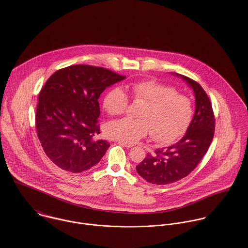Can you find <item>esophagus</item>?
I'll return each instance as SVG.
<instances>
[{
	"label": "esophagus",
	"mask_w": 248,
	"mask_h": 248,
	"mask_svg": "<svg viewBox=\"0 0 248 248\" xmlns=\"http://www.w3.org/2000/svg\"><path fill=\"white\" fill-rule=\"evenodd\" d=\"M119 144L122 145V146H124V147H125V148H132V147L134 146V144L127 143V142L119 141Z\"/></svg>",
	"instance_id": "1"
}]
</instances>
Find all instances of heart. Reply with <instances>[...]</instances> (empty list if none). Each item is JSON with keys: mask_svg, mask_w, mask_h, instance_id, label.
I'll return each instance as SVG.
<instances>
[{"mask_svg": "<svg viewBox=\"0 0 248 248\" xmlns=\"http://www.w3.org/2000/svg\"><path fill=\"white\" fill-rule=\"evenodd\" d=\"M134 101L145 105L140 112V119L125 118L112 121L107 125V134L121 141L135 143L153 134V140L160 143L175 141L189 127L193 108L189 97L177 93L169 85L145 80L130 85ZM129 97L119 86L107 93L103 105L109 115L124 114L129 106Z\"/></svg>", "mask_w": 248, "mask_h": 248, "instance_id": "1", "label": "heart"}]
</instances>
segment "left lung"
Here are the masks:
<instances>
[{
    "label": "left lung",
    "mask_w": 248,
    "mask_h": 248,
    "mask_svg": "<svg viewBox=\"0 0 248 248\" xmlns=\"http://www.w3.org/2000/svg\"><path fill=\"white\" fill-rule=\"evenodd\" d=\"M177 75L192 87L196 108L189 128L179 141L166 149H158L154 154H148L136 166L140 177L156 185L174 183L187 177L207 153L215 133L216 120L208 95L194 80Z\"/></svg>",
    "instance_id": "1"
}]
</instances>
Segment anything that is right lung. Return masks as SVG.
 <instances>
[{
  "label": "right lung",
  "mask_w": 248,
  "mask_h": 248,
  "mask_svg": "<svg viewBox=\"0 0 248 248\" xmlns=\"http://www.w3.org/2000/svg\"><path fill=\"white\" fill-rule=\"evenodd\" d=\"M125 76L102 67L72 65L53 73L38 97L35 127L48 158L62 170L80 173L96 165L109 143L100 133L98 97Z\"/></svg>",
  "instance_id": "right-lung-1"
}]
</instances>
